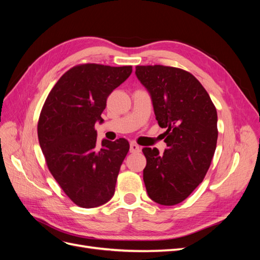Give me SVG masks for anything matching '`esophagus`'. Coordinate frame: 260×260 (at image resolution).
I'll return each instance as SVG.
<instances>
[{"instance_id": "obj_1", "label": "esophagus", "mask_w": 260, "mask_h": 260, "mask_svg": "<svg viewBox=\"0 0 260 260\" xmlns=\"http://www.w3.org/2000/svg\"><path fill=\"white\" fill-rule=\"evenodd\" d=\"M141 151V147L136 144V143H131L130 144V152L131 153H139Z\"/></svg>"}]
</instances>
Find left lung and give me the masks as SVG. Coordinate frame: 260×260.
Segmentation results:
<instances>
[{
	"label": "left lung",
	"instance_id": "obj_1",
	"mask_svg": "<svg viewBox=\"0 0 260 260\" xmlns=\"http://www.w3.org/2000/svg\"><path fill=\"white\" fill-rule=\"evenodd\" d=\"M136 75L151 95L167 148L144 147L143 180L149 199L165 206L183 202L205 178L214 157L217 111L207 91L183 69L137 66Z\"/></svg>",
	"mask_w": 260,
	"mask_h": 260
}]
</instances>
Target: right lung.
<instances>
[{"label": "right lung", "mask_w": 260, "mask_h": 260, "mask_svg": "<svg viewBox=\"0 0 260 260\" xmlns=\"http://www.w3.org/2000/svg\"><path fill=\"white\" fill-rule=\"evenodd\" d=\"M132 73V66L82 64L62 75L46 98L38 138L54 179L76 205L93 208L113 198L129 142L96 141L95 122L107 98Z\"/></svg>", "instance_id": "obj_1"}]
</instances>
